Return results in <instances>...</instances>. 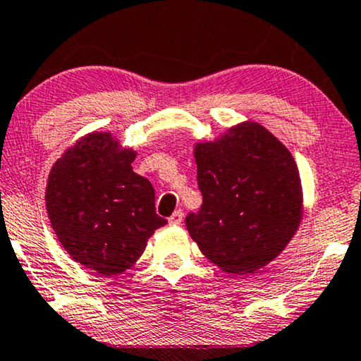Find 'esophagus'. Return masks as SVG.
<instances>
[{"instance_id":"34e87169","label":"esophagus","mask_w":361,"mask_h":361,"mask_svg":"<svg viewBox=\"0 0 361 361\" xmlns=\"http://www.w3.org/2000/svg\"><path fill=\"white\" fill-rule=\"evenodd\" d=\"M181 221H183V212L181 211H175L173 214L169 217V222H170V224H173V226L181 224Z\"/></svg>"}]
</instances>
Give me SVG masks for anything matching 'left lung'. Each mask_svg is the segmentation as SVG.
<instances>
[{
  "label": "left lung",
  "mask_w": 361,
  "mask_h": 361,
  "mask_svg": "<svg viewBox=\"0 0 361 361\" xmlns=\"http://www.w3.org/2000/svg\"><path fill=\"white\" fill-rule=\"evenodd\" d=\"M202 204L186 216L200 250L224 271L253 273L280 255L302 214L298 165L275 135L243 123L197 144Z\"/></svg>",
  "instance_id": "obj_1"
}]
</instances>
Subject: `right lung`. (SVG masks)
Masks as SVG:
<instances>
[{
	"label": "right lung",
	"instance_id": "1",
	"mask_svg": "<svg viewBox=\"0 0 361 361\" xmlns=\"http://www.w3.org/2000/svg\"><path fill=\"white\" fill-rule=\"evenodd\" d=\"M135 152L93 132L55 161L45 190L49 219L75 262L98 275L123 273L166 221L155 212L152 183L132 171Z\"/></svg>",
	"mask_w": 361,
	"mask_h": 361
}]
</instances>
